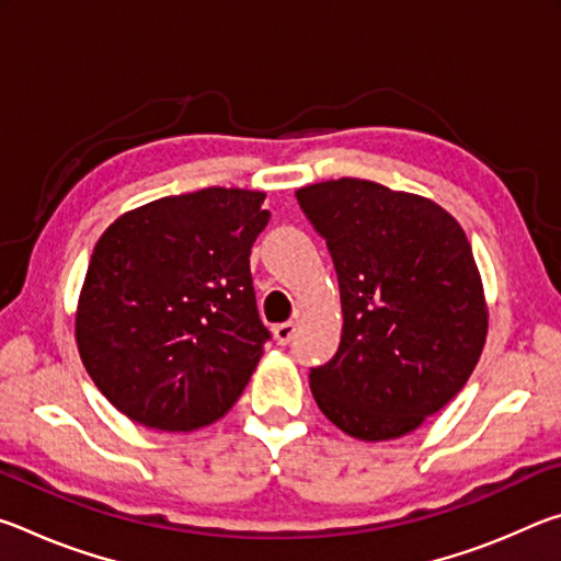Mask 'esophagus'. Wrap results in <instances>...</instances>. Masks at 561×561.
<instances>
[{"mask_svg": "<svg viewBox=\"0 0 561 561\" xmlns=\"http://www.w3.org/2000/svg\"><path fill=\"white\" fill-rule=\"evenodd\" d=\"M272 331H274V341H277L279 346H287L294 339V334H297V324H294V321H284V324H277Z\"/></svg>", "mask_w": 561, "mask_h": 561, "instance_id": "esophagus-1", "label": "esophagus"}]
</instances>
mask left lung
<instances>
[{
    "label": "left lung",
    "instance_id": "1",
    "mask_svg": "<svg viewBox=\"0 0 561 561\" xmlns=\"http://www.w3.org/2000/svg\"><path fill=\"white\" fill-rule=\"evenodd\" d=\"M297 201L327 240L344 314L334 358L309 374L314 401L351 438H401L458 396L485 346L468 237L428 197L371 180H327Z\"/></svg>",
    "mask_w": 561,
    "mask_h": 561
}]
</instances>
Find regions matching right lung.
Masks as SVG:
<instances>
[{
  "mask_svg": "<svg viewBox=\"0 0 561 561\" xmlns=\"http://www.w3.org/2000/svg\"><path fill=\"white\" fill-rule=\"evenodd\" d=\"M264 193L205 187L121 215L93 247L76 344L93 383L146 428L187 433L242 396L270 339L250 252Z\"/></svg>",
  "mask_w": 561,
  "mask_h": 561,
  "instance_id": "add662e5",
  "label": "right lung"
}]
</instances>
